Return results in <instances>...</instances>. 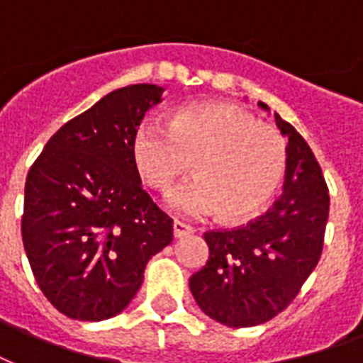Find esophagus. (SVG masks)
Returning <instances> with one entry per match:
<instances>
[{"label":"esophagus","mask_w":363,"mask_h":363,"mask_svg":"<svg viewBox=\"0 0 363 363\" xmlns=\"http://www.w3.org/2000/svg\"><path fill=\"white\" fill-rule=\"evenodd\" d=\"M193 233H195V228H191L189 223L179 222V220H176V222H174V237H176V239L193 235Z\"/></svg>","instance_id":"34e87169"}]
</instances>
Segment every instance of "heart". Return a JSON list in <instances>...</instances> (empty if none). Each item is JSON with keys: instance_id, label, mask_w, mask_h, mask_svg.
<instances>
[{"instance_id": "obj_1", "label": "heart", "mask_w": 363, "mask_h": 363, "mask_svg": "<svg viewBox=\"0 0 363 363\" xmlns=\"http://www.w3.org/2000/svg\"><path fill=\"white\" fill-rule=\"evenodd\" d=\"M133 162L147 184L166 191L197 162V176L168 193L166 204L185 216L249 220L262 212L285 170V141L233 105H193L170 124L143 122L133 135Z\"/></svg>"}]
</instances>
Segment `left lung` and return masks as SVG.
<instances>
[{"label": "left lung", "instance_id": "8db88e82", "mask_svg": "<svg viewBox=\"0 0 363 363\" xmlns=\"http://www.w3.org/2000/svg\"><path fill=\"white\" fill-rule=\"evenodd\" d=\"M275 124L289 140L283 193L247 225L206 231L208 262L189 279L199 308L228 327L260 325L283 312L323 249L329 189L321 168L304 138L277 113Z\"/></svg>", "mask_w": 363, "mask_h": 363}]
</instances>
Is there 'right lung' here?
Segmentation results:
<instances>
[{
  "label": "right lung",
  "instance_id": "right-lung-1",
  "mask_svg": "<svg viewBox=\"0 0 363 363\" xmlns=\"http://www.w3.org/2000/svg\"><path fill=\"white\" fill-rule=\"evenodd\" d=\"M164 88L114 89L45 143L24 185L21 231L30 268L53 306L80 321L120 314L149 258L172 243V218L141 187L135 128Z\"/></svg>",
  "mask_w": 363,
  "mask_h": 363
}]
</instances>
